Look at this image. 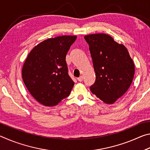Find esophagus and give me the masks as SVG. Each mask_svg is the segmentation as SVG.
<instances>
[{
	"mask_svg": "<svg viewBox=\"0 0 150 150\" xmlns=\"http://www.w3.org/2000/svg\"><path fill=\"white\" fill-rule=\"evenodd\" d=\"M77 80H78V81H79V82H82L83 80V76H80L79 77L77 78Z\"/></svg>",
	"mask_w": 150,
	"mask_h": 150,
	"instance_id": "1",
	"label": "esophagus"
}]
</instances>
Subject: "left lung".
<instances>
[{"label": "left lung", "instance_id": "1", "mask_svg": "<svg viewBox=\"0 0 150 150\" xmlns=\"http://www.w3.org/2000/svg\"><path fill=\"white\" fill-rule=\"evenodd\" d=\"M84 38L89 45L96 74L91 91L104 103L113 104L130 87L135 72L133 61L125 46L110 35L96 34Z\"/></svg>", "mask_w": 150, "mask_h": 150}]
</instances>
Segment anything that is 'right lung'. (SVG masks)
Here are the masks:
<instances>
[{
	"label": "right lung",
	"mask_w": 150,
	"mask_h": 150,
	"mask_svg": "<svg viewBox=\"0 0 150 150\" xmlns=\"http://www.w3.org/2000/svg\"><path fill=\"white\" fill-rule=\"evenodd\" d=\"M77 36L49 38L33 48L22 68V79L38 102L46 106L57 105L67 97L74 85L65 58Z\"/></svg>",
	"instance_id": "obj_1"
}]
</instances>
